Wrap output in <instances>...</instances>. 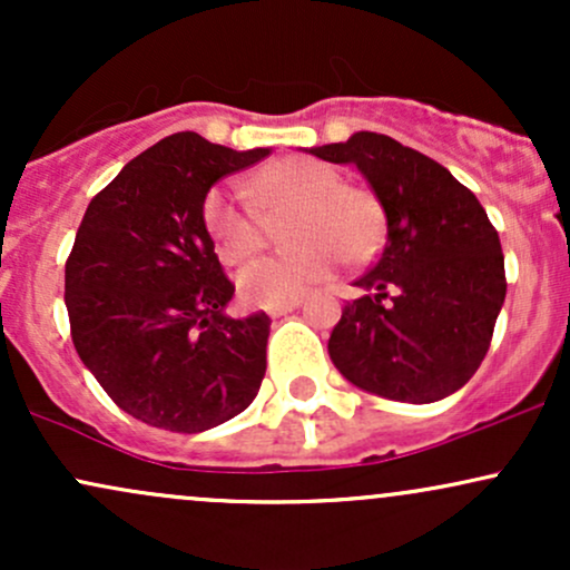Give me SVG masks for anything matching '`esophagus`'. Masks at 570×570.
Here are the masks:
<instances>
[{
	"instance_id": "1",
	"label": "esophagus",
	"mask_w": 570,
	"mask_h": 570,
	"mask_svg": "<svg viewBox=\"0 0 570 570\" xmlns=\"http://www.w3.org/2000/svg\"><path fill=\"white\" fill-rule=\"evenodd\" d=\"M294 307H299V299H289V303H281V305H273V307H267V316H271V318L286 316V313H292Z\"/></svg>"
}]
</instances>
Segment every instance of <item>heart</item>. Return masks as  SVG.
<instances>
[{
    "mask_svg": "<svg viewBox=\"0 0 570 570\" xmlns=\"http://www.w3.org/2000/svg\"><path fill=\"white\" fill-rule=\"evenodd\" d=\"M244 188L265 214L292 212L284 238L297 246L284 257L257 259L238 273L235 284L246 305L289 303L330 278L340 259L364 265L381 248V203L370 189L343 185V176L330 163L276 160L246 179ZM245 196L225 181L203 198V227L225 265L244 263L265 246V219Z\"/></svg>",
    "mask_w": 570,
    "mask_h": 570,
    "instance_id": "obj_1",
    "label": "heart"
}]
</instances>
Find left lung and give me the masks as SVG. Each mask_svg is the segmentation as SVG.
I'll use <instances>...</instances> for the list:
<instances>
[{"label":"left lung","instance_id":"1","mask_svg":"<svg viewBox=\"0 0 570 570\" xmlns=\"http://www.w3.org/2000/svg\"><path fill=\"white\" fill-rule=\"evenodd\" d=\"M326 163L362 171L385 214L381 259L356 281L330 358L345 381L394 402L455 394L482 364L507 278L495 227L472 189L396 139L358 130L311 147Z\"/></svg>","mask_w":570,"mask_h":570}]
</instances>
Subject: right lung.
Segmentation results:
<instances>
[{"mask_svg":"<svg viewBox=\"0 0 570 570\" xmlns=\"http://www.w3.org/2000/svg\"><path fill=\"white\" fill-rule=\"evenodd\" d=\"M267 155L174 134L85 212L67 259L71 340L117 407L147 426L198 434L257 396L271 318L227 313L235 286L203 227V198Z\"/></svg>","mask_w":570,"mask_h":570,"instance_id":"add662e5","label":"right lung"}]
</instances>
